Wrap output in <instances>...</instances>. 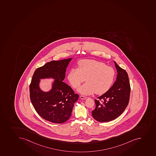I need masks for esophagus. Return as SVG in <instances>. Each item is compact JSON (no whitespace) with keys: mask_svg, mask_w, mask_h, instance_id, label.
<instances>
[{"mask_svg":"<svg viewBox=\"0 0 156 156\" xmlns=\"http://www.w3.org/2000/svg\"><path fill=\"white\" fill-rule=\"evenodd\" d=\"M80 98L82 100H86V99H87L88 98L87 97L83 96H80Z\"/></svg>","mask_w":156,"mask_h":156,"instance_id":"1","label":"esophagus"}]
</instances>
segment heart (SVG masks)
<instances>
[{
	"label": "heart",
	"mask_w": 156,
	"mask_h": 156,
	"mask_svg": "<svg viewBox=\"0 0 156 156\" xmlns=\"http://www.w3.org/2000/svg\"><path fill=\"white\" fill-rule=\"evenodd\" d=\"M78 68H73L68 74V80L73 88H77L86 78V83L78 89L83 95L105 93L110 88L115 77V70L104 63L94 60L83 59L78 63Z\"/></svg>",
	"instance_id": "obj_1"
}]
</instances>
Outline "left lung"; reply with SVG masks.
<instances>
[{"mask_svg":"<svg viewBox=\"0 0 156 156\" xmlns=\"http://www.w3.org/2000/svg\"><path fill=\"white\" fill-rule=\"evenodd\" d=\"M117 72L116 80L103 95L95 99L92 116L100 122L115 119L122 113L129 100L130 86L127 73L114 61Z\"/></svg>","mask_w":156,"mask_h":156,"instance_id":"1","label":"left lung"}]
</instances>
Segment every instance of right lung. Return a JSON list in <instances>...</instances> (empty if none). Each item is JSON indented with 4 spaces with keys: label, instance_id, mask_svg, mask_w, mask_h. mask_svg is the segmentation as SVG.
<instances>
[{
    "label": "right lung",
    "instance_id": "1",
    "mask_svg": "<svg viewBox=\"0 0 156 156\" xmlns=\"http://www.w3.org/2000/svg\"><path fill=\"white\" fill-rule=\"evenodd\" d=\"M73 58L52 61L38 68L30 85V96L34 108L44 119L55 123L67 121L72 115L79 95L63 82L67 66ZM52 78L51 89L47 92L39 87L40 79Z\"/></svg>",
    "mask_w": 156,
    "mask_h": 156
}]
</instances>
